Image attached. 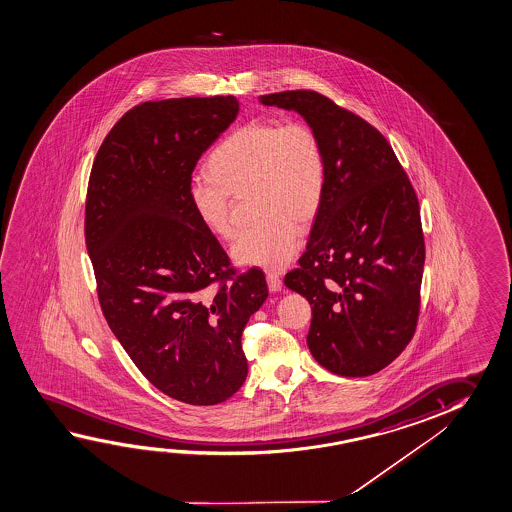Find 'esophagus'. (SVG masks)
<instances>
[{"label":"esophagus","mask_w":512,"mask_h":512,"mask_svg":"<svg viewBox=\"0 0 512 512\" xmlns=\"http://www.w3.org/2000/svg\"><path fill=\"white\" fill-rule=\"evenodd\" d=\"M268 290L272 293L281 292L283 290V281L279 279L277 274H267Z\"/></svg>","instance_id":"obj_1"}]
</instances>
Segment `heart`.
Segmentation results:
<instances>
[{"label":"heart","mask_w":512,"mask_h":512,"mask_svg":"<svg viewBox=\"0 0 512 512\" xmlns=\"http://www.w3.org/2000/svg\"><path fill=\"white\" fill-rule=\"evenodd\" d=\"M211 176H194L188 203L204 228L235 235L229 195L251 190L252 217L235 245L242 265L283 270L301 249V224L313 222L325 187L324 149L304 122L254 121L224 138L210 158Z\"/></svg>","instance_id":"heart-1"}]
</instances>
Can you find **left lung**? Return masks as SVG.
<instances>
[{
  "label": "left lung",
  "mask_w": 512,
  "mask_h": 512,
  "mask_svg": "<svg viewBox=\"0 0 512 512\" xmlns=\"http://www.w3.org/2000/svg\"><path fill=\"white\" fill-rule=\"evenodd\" d=\"M293 110L324 149L325 187L299 265L284 284L311 304L308 347L329 372L366 377L413 338L425 244L418 197L388 140L313 90L260 96Z\"/></svg>",
  "instance_id": "obj_1"
}]
</instances>
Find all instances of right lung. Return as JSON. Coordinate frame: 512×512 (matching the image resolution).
Instances as JSON below:
<instances>
[{"label":"right lung","instance_id":"1","mask_svg":"<svg viewBox=\"0 0 512 512\" xmlns=\"http://www.w3.org/2000/svg\"><path fill=\"white\" fill-rule=\"evenodd\" d=\"M238 110L235 96L131 108L99 147L87 190L85 242L106 322L147 381L192 406L242 388V333L268 297L260 268H229L188 203L195 165Z\"/></svg>","mask_w":512,"mask_h":512}]
</instances>
